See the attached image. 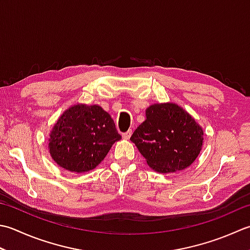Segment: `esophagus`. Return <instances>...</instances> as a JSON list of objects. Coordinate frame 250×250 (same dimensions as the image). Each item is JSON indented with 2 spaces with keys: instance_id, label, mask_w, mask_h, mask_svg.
Segmentation results:
<instances>
[{
  "instance_id": "esophagus-1",
  "label": "esophagus",
  "mask_w": 250,
  "mask_h": 250,
  "mask_svg": "<svg viewBox=\"0 0 250 250\" xmlns=\"http://www.w3.org/2000/svg\"><path fill=\"white\" fill-rule=\"evenodd\" d=\"M132 135V130H129L128 132H125V133L122 134V138H124V140H129L131 138Z\"/></svg>"
}]
</instances>
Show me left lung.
Returning <instances> with one entry per match:
<instances>
[{
    "instance_id": "1",
    "label": "left lung",
    "mask_w": 250,
    "mask_h": 250,
    "mask_svg": "<svg viewBox=\"0 0 250 250\" xmlns=\"http://www.w3.org/2000/svg\"><path fill=\"white\" fill-rule=\"evenodd\" d=\"M149 167L171 173L189 167L202 150L204 131L182 107L173 103L154 104L130 139Z\"/></svg>"
}]
</instances>
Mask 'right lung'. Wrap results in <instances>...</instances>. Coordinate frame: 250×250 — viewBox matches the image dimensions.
Here are the masks:
<instances>
[{
	"mask_svg": "<svg viewBox=\"0 0 250 250\" xmlns=\"http://www.w3.org/2000/svg\"><path fill=\"white\" fill-rule=\"evenodd\" d=\"M121 135L108 112L99 105H73L50 133L48 149L65 170L83 173L99 166Z\"/></svg>",
	"mask_w": 250,
	"mask_h": 250,
	"instance_id": "1",
	"label": "right lung"
}]
</instances>
